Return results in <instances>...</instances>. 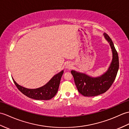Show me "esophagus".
<instances>
[{"label": "esophagus", "mask_w": 129, "mask_h": 129, "mask_svg": "<svg viewBox=\"0 0 129 129\" xmlns=\"http://www.w3.org/2000/svg\"><path fill=\"white\" fill-rule=\"evenodd\" d=\"M72 67H73V64L70 63V62H68V63L66 64L65 66V68L66 69H70Z\"/></svg>", "instance_id": "34e87169"}]
</instances>
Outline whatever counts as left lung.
Returning a JSON list of instances; mask_svg holds the SVG:
<instances>
[{"instance_id":"1","label":"left lung","mask_w":129,"mask_h":129,"mask_svg":"<svg viewBox=\"0 0 129 129\" xmlns=\"http://www.w3.org/2000/svg\"><path fill=\"white\" fill-rule=\"evenodd\" d=\"M104 37L109 44L112 53V61L107 70L101 75L93 77L83 73L72 70L76 87L86 97H93L106 92L114 81L119 70V57L111 38L106 33Z\"/></svg>"}]
</instances>
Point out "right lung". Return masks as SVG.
Wrapping results in <instances>:
<instances>
[{"instance_id":"right-lung-1","label":"right lung","mask_w":129,"mask_h":129,"mask_svg":"<svg viewBox=\"0 0 129 129\" xmlns=\"http://www.w3.org/2000/svg\"><path fill=\"white\" fill-rule=\"evenodd\" d=\"M64 70L60 71L59 73L54 75L46 84L41 87L31 89L21 86L14 80V82L19 91L23 94L32 99L36 100H49L55 96L58 92L60 80Z\"/></svg>"}]
</instances>
